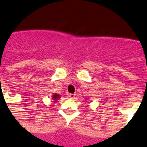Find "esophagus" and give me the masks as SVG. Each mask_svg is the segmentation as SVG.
<instances>
[{"label":"esophagus","instance_id":"34e87169","mask_svg":"<svg viewBox=\"0 0 147 147\" xmlns=\"http://www.w3.org/2000/svg\"><path fill=\"white\" fill-rule=\"evenodd\" d=\"M75 96H76V95L75 94H69V98H71V99H74V98H75Z\"/></svg>","mask_w":147,"mask_h":147}]
</instances>
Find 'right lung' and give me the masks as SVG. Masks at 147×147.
Listing matches in <instances>:
<instances>
[{"label": "right lung", "mask_w": 147, "mask_h": 147, "mask_svg": "<svg viewBox=\"0 0 147 147\" xmlns=\"http://www.w3.org/2000/svg\"><path fill=\"white\" fill-rule=\"evenodd\" d=\"M58 97H59L58 95H55L53 96V98H54V99H57V98H59Z\"/></svg>", "instance_id": "right-lung-1"}]
</instances>
